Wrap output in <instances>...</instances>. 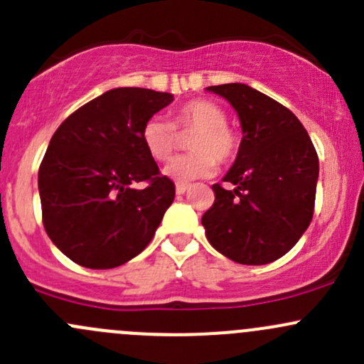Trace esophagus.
<instances>
[{"label": "esophagus", "instance_id": "esophagus-1", "mask_svg": "<svg viewBox=\"0 0 364 364\" xmlns=\"http://www.w3.org/2000/svg\"><path fill=\"white\" fill-rule=\"evenodd\" d=\"M188 188H190L188 183H176V193H178V196H183Z\"/></svg>", "mask_w": 364, "mask_h": 364}]
</instances>
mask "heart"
Listing matches in <instances>:
<instances>
[{"instance_id":"obj_1","label":"heart","mask_w":364,"mask_h":364,"mask_svg":"<svg viewBox=\"0 0 364 364\" xmlns=\"http://www.w3.org/2000/svg\"><path fill=\"white\" fill-rule=\"evenodd\" d=\"M222 105L208 98H196L179 105L172 114V123L153 116L142 124L141 139L153 160L168 161L178 148V134L193 132L188 142V155L178 156L165 168V174L176 181L208 178L220 165H229L240 151V134L227 123Z\"/></svg>"}]
</instances>
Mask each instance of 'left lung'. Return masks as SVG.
Returning <instances> with one entry per match:
<instances>
[{"label":"left lung","mask_w":364,"mask_h":364,"mask_svg":"<svg viewBox=\"0 0 364 364\" xmlns=\"http://www.w3.org/2000/svg\"><path fill=\"white\" fill-rule=\"evenodd\" d=\"M227 98L243 127L237 159L211 186L205 237L227 259L260 266L280 259L299 241L314 216L318 156L301 121L280 102L247 84L209 86Z\"/></svg>","instance_id":"obj_1"}]
</instances>
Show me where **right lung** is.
Instances as JSON below:
<instances>
[{"label": "right lung", "mask_w": 364, "mask_h": 364, "mask_svg": "<svg viewBox=\"0 0 364 364\" xmlns=\"http://www.w3.org/2000/svg\"><path fill=\"white\" fill-rule=\"evenodd\" d=\"M172 102L144 87H116L72 112L38 168L42 222L70 260L111 269L139 255L176 196L146 151L141 128ZM144 182L142 189L133 186Z\"/></svg>", "instance_id": "1"}]
</instances>
